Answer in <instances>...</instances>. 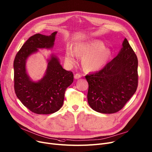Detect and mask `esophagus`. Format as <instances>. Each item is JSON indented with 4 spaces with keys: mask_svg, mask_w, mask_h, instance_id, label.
I'll return each mask as SVG.
<instances>
[{
    "mask_svg": "<svg viewBox=\"0 0 152 152\" xmlns=\"http://www.w3.org/2000/svg\"><path fill=\"white\" fill-rule=\"evenodd\" d=\"M75 79H79V78H80L81 77V75H79V74H78V73H77V74H76L75 75Z\"/></svg>",
    "mask_w": 152,
    "mask_h": 152,
    "instance_id": "obj_1",
    "label": "esophagus"
}]
</instances>
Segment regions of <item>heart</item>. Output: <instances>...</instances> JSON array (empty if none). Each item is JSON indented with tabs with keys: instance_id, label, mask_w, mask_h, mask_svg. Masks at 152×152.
<instances>
[{
	"instance_id": "obj_1",
	"label": "heart",
	"mask_w": 152,
	"mask_h": 152,
	"mask_svg": "<svg viewBox=\"0 0 152 152\" xmlns=\"http://www.w3.org/2000/svg\"><path fill=\"white\" fill-rule=\"evenodd\" d=\"M75 54L84 56L83 66L88 72H96L105 66L111 56L110 50L104 47L103 42L92 40L77 44L74 52L68 50L65 54L66 62L72 64L75 61Z\"/></svg>"
}]
</instances>
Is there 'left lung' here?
<instances>
[{
  "instance_id": "left-lung-1",
  "label": "left lung",
  "mask_w": 152,
  "mask_h": 152,
  "mask_svg": "<svg viewBox=\"0 0 152 152\" xmlns=\"http://www.w3.org/2000/svg\"><path fill=\"white\" fill-rule=\"evenodd\" d=\"M137 56L125 38L115 58L99 72L86 76L89 106L103 114H113L122 109L137 90Z\"/></svg>"
}]
</instances>
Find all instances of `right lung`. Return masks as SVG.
I'll return each instance as SVG.
<instances>
[{
  "label": "right lung",
  "mask_w": 152,
  "mask_h": 152,
  "mask_svg": "<svg viewBox=\"0 0 152 152\" xmlns=\"http://www.w3.org/2000/svg\"><path fill=\"white\" fill-rule=\"evenodd\" d=\"M57 32L50 35L37 34L30 37L18 52L14 60V88L21 103L32 113L49 114L63 105L65 90L73 82L72 72L64 69L58 58L52 55L48 60L46 72L38 82L30 79L26 72V60L38 49H50L54 45Z\"/></svg>",
  "instance_id": "obj_1"
}]
</instances>
